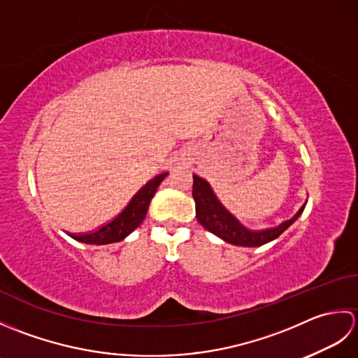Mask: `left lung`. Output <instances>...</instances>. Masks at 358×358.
Segmentation results:
<instances>
[{
	"label": "left lung",
	"instance_id": "1",
	"mask_svg": "<svg viewBox=\"0 0 358 358\" xmlns=\"http://www.w3.org/2000/svg\"><path fill=\"white\" fill-rule=\"evenodd\" d=\"M192 196L195 200L196 220H199V223L204 227V229H208L209 232L217 235L218 238H222L226 243H231V245H235V246H245V248L262 246L280 237V235L301 215V212L305 210V206H306L305 203L292 218L286 220V222H283L275 227L263 229V231H252V229H248L246 226H243L238 220L235 218L222 203H220L217 195L212 192L208 181L200 178L199 175H194Z\"/></svg>",
	"mask_w": 358,
	"mask_h": 358
}]
</instances>
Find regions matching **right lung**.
<instances>
[{"label":"right lung","mask_w":358,"mask_h":358,"mask_svg":"<svg viewBox=\"0 0 358 358\" xmlns=\"http://www.w3.org/2000/svg\"><path fill=\"white\" fill-rule=\"evenodd\" d=\"M167 173L157 175L155 178L148 181L138 192H136L132 200L127 203V206L118 217H115L112 222L106 223L95 231L89 234L81 235H72L75 240L81 243H87V245H109V243H117L124 240L129 234L134 232L136 227L141 224L148 214V208L150 200L154 199L159 183L164 180Z\"/></svg>","instance_id":"obj_1"}]
</instances>
